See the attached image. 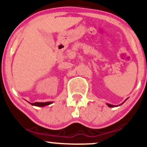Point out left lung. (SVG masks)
Segmentation results:
<instances>
[{
	"label": "left lung",
	"mask_w": 147,
	"mask_h": 147,
	"mask_svg": "<svg viewBox=\"0 0 147 147\" xmlns=\"http://www.w3.org/2000/svg\"><path fill=\"white\" fill-rule=\"evenodd\" d=\"M127 100V99H126V100H125V101H124V102H123V103H121V105H123V103H124V102H125V101H126V100ZM107 106H108V107H116V105H112V104H109V103H107Z\"/></svg>",
	"instance_id": "1"
}]
</instances>
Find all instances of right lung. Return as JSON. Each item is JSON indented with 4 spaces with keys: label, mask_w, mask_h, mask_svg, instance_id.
Masks as SVG:
<instances>
[{
    "label": "right lung",
    "mask_w": 147,
    "mask_h": 147,
    "mask_svg": "<svg viewBox=\"0 0 147 147\" xmlns=\"http://www.w3.org/2000/svg\"><path fill=\"white\" fill-rule=\"evenodd\" d=\"M28 102V101H27ZM53 102L52 101H49V102H33V103H31V102H29L31 105H34V106H37V107H45L46 105H50V104H52Z\"/></svg>",
    "instance_id": "1"
}]
</instances>
